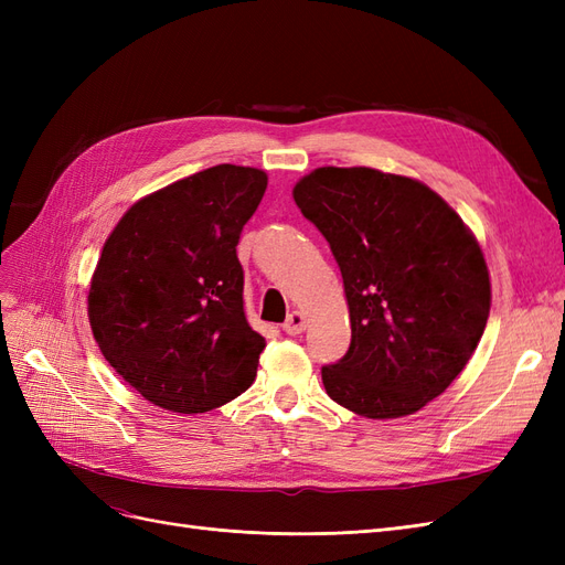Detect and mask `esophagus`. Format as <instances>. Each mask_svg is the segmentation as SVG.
Listing matches in <instances>:
<instances>
[{"mask_svg": "<svg viewBox=\"0 0 565 565\" xmlns=\"http://www.w3.org/2000/svg\"><path fill=\"white\" fill-rule=\"evenodd\" d=\"M282 330L287 334H301L306 330V316L299 311H292L287 316V320L282 322Z\"/></svg>", "mask_w": 565, "mask_h": 565, "instance_id": "1", "label": "esophagus"}]
</instances>
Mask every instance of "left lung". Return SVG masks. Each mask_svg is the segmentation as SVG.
Instances as JSON below:
<instances>
[{
    "instance_id": "left-lung-1",
    "label": "left lung",
    "mask_w": 565,
    "mask_h": 565,
    "mask_svg": "<svg viewBox=\"0 0 565 565\" xmlns=\"http://www.w3.org/2000/svg\"><path fill=\"white\" fill-rule=\"evenodd\" d=\"M344 278L351 347L328 396L370 419L413 415L465 370L490 313V276L450 204L415 179L320 167L295 185Z\"/></svg>"
}]
</instances>
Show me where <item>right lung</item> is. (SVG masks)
<instances>
[{"mask_svg": "<svg viewBox=\"0 0 565 565\" xmlns=\"http://www.w3.org/2000/svg\"><path fill=\"white\" fill-rule=\"evenodd\" d=\"M266 183L262 169L210 167L136 202L106 241L92 332L152 405L210 413L252 386L266 339L245 318L235 247Z\"/></svg>", "mask_w": 565, "mask_h": 565, "instance_id": "right-lung-1", "label": "right lung"}]
</instances>
